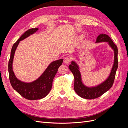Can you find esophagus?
Wrapping results in <instances>:
<instances>
[{
    "mask_svg": "<svg viewBox=\"0 0 128 128\" xmlns=\"http://www.w3.org/2000/svg\"><path fill=\"white\" fill-rule=\"evenodd\" d=\"M70 61V58L69 57H66L64 58V64H68L69 63V62Z\"/></svg>",
    "mask_w": 128,
    "mask_h": 128,
    "instance_id": "1",
    "label": "esophagus"
}]
</instances>
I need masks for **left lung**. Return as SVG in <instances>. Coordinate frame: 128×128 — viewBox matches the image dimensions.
Here are the masks:
<instances>
[{
    "instance_id": "8db88e82",
    "label": "left lung",
    "mask_w": 128,
    "mask_h": 128,
    "mask_svg": "<svg viewBox=\"0 0 128 128\" xmlns=\"http://www.w3.org/2000/svg\"><path fill=\"white\" fill-rule=\"evenodd\" d=\"M102 42H107L112 49L113 50L114 53L113 66L109 76L104 82L94 86H86L82 82V76L78 64L75 61H72L71 64L69 66V68L74 77V90L79 96L84 99H93L99 97L109 90L114 83L116 72L118 67V48L107 34H102L97 37L96 43Z\"/></svg>"
}]
</instances>
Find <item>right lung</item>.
Instances as JSON below:
<instances>
[{"label":"right lung","instance_id":"1","mask_svg":"<svg viewBox=\"0 0 128 128\" xmlns=\"http://www.w3.org/2000/svg\"><path fill=\"white\" fill-rule=\"evenodd\" d=\"M38 30L37 28L28 30L15 42L12 48L8 62L9 78L12 86L23 97L31 100L41 99L49 94L52 86L53 78L63 62L62 59L52 62L43 73L37 80L32 82H22L16 77L13 70V62L19 42L35 33Z\"/></svg>","mask_w":128,"mask_h":128}]
</instances>
